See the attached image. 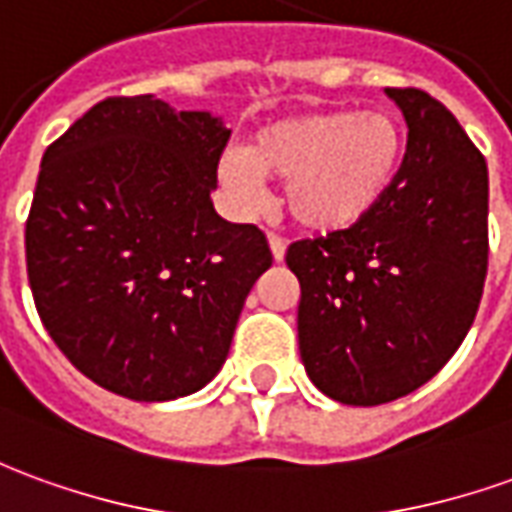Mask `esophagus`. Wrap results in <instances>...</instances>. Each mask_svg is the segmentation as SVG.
Wrapping results in <instances>:
<instances>
[{
	"label": "esophagus",
	"mask_w": 512,
	"mask_h": 512,
	"mask_svg": "<svg viewBox=\"0 0 512 512\" xmlns=\"http://www.w3.org/2000/svg\"><path fill=\"white\" fill-rule=\"evenodd\" d=\"M268 246H271V255H274V260L280 263L282 257H285V241H282L280 235H274V232H268Z\"/></svg>",
	"instance_id": "obj_1"
}]
</instances>
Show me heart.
Masks as SVG:
<instances>
[{
  "label": "heart",
  "mask_w": 512,
  "mask_h": 512,
  "mask_svg": "<svg viewBox=\"0 0 512 512\" xmlns=\"http://www.w3.org/2000/svg\"><path fill=\"white\" fill-rule=\"evenodd\" d=\"M405 160V130L382 110H316L277 119L224 157L219 177L241 207L263 202V180H285L282 202L299 227H355L391 191Z\"/></svg>",
  "instance_id": "heart-1"
}]
</instances>
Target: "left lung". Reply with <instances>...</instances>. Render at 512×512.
I'll use <instances>...</instances> for the list:
<instances>
[{
    "label": "left lung",
    "instance_id": "1",
    "mask_svg": "<svg viewBox=\"0 0 512 512\" xmlns=\"http://www.w3.org/2000/svg\"><path fill=\"white\" fill-rule=\"evenodd\" d=\"M407 121L402 169L374 213L288 246L299 355L318 391L374 407L432 380L474 324L488 274V166L446 107L385 88Z\"/></svg>",
    "mask_w": 512,
    "mask_h": 512
}]
</instances>
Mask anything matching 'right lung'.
I'll use <instances>...</instances> for the list:
<instances>
[{
    "instance_id": "right-lung-1",
    "label": "right lung",
    "mask_w": 512,
    "mask_h": 512,
    "mask_svg": "<svg viewBox=\"0 0 512 512\" xmlns=\"http://www.w3.org/2000/svg\"><path fill=\"white\" fill-rule=\"evenodd\" d=\"M230 130L205 110L107 96L49 144L24 246L32 299L71 366L135 402L205 388L271 249L216 213Z\"/></svg>"
}]
</instances>
